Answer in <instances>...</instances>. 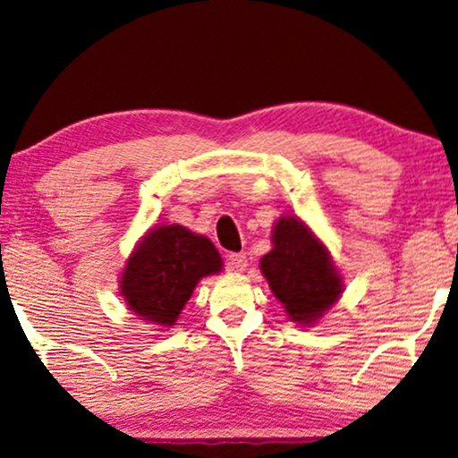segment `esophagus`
Segmentation results:
<instances>
[{"mask_svg":"<svg viewBox=\"0 0 458 458\" xmlns=\"http://www.w3.org/2000/svg\"><path fill=\"white\" fill-rule=\"evenodd\" d=\"M228 268H233V270H236V272H241V270H245V266H247V256L245 253H230L228 258Z\"/></svg>","mask_w":458,"mask_h":458,"instance_id":"34e87169","label":"esophagus"}]
</instances>
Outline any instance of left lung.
I'll return each mask as SVG.
<instances>
[{"label": "left lung", "mask_w": 458, "mask_h": 458, "mask_svg": "<svg viewBox=\"0 0 458 458\" xmlns=\"http://www.w3.org/2000/svg\"><path fill=\"white\" fill-rule=\"evenodd\" d=\"M272 251L259 262L276 300L293 321L310 323L343 292L327 249L296 217H283L272 233Z\"/></svg>", "instance_id": "left-lung-1"}]
</instances>
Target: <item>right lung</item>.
I'll return each instance as SVG.
<instances>
[{"mask_svg": "<svg viewBox=\"0 0 458 458\" xmlns=\"http://www.w3.org/2000/svg\"><path fill=\"white\" fill-rule=\"evenodd\" d=\"M222 270L216 245L183 225H160L126 262L120 289L132 312L173 326L202 276Z\"/></svg>", "mask_w": 458, "mask_h": 458, "instance_id": "add662e5", "label": "right lung"}]
</instances>
